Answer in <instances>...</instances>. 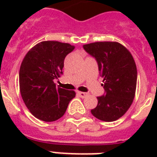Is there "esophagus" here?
Returning <instances> with one entry per match:
<instances>
[{
	"instance_id": "1",
	"label": "esophagus",
	"mask_w": 157,
	"mask_h": 157,
	"mask_svg": "<svg viewBox=\"0 0 157 157\" xmlns=\"http://www.w3.org/2000/svg\"><path fill=\"white\" fill-rule=\"evenodd\" d=\"M77 94H78L81 98H86V96L88 95L86 92H77Z\"/></svg>"
}]
</instances>
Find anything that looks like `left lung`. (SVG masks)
Returning <instances> with one entry per match:
<instances>
[{
  "mask_svg": "<svg viewBox=\"0 0 157 157\" xmlns=\"http://www.w3.org/2000/svg\"><path fill=\"white\" fill-rule=\"evenodd\" d=\"M98 64L103 78L105 94L98 97V105L92 114L102 121H115L130 108L137 82L135 59L127 48L118 42H95L83 45Z\"/></svg>",
  "mask_w": 157,
  "mask_h": 157,
  "instance_id": "1",
  "label": "left lung"
}]
</instances>
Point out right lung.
Segmentation results:
<instances>
[{"label": "right lung", "instance_id": "obj_1", "mask_svg": "<svg viewBox=\"0 0 157 157\" xmlns=\"http://www.w3.org/2000/svg\"><path fill=\"white\" fill-rule=\"evenodd\" d=\"M75 48L70 44L43 41L33 46L22 59L19 86L22 100L35 118L53 122L65 114L75 91L57 86L54 80L62 74L66 55Z\"/></svg>", "mask_w": 157, "mask_h": 157}]
</instances>
